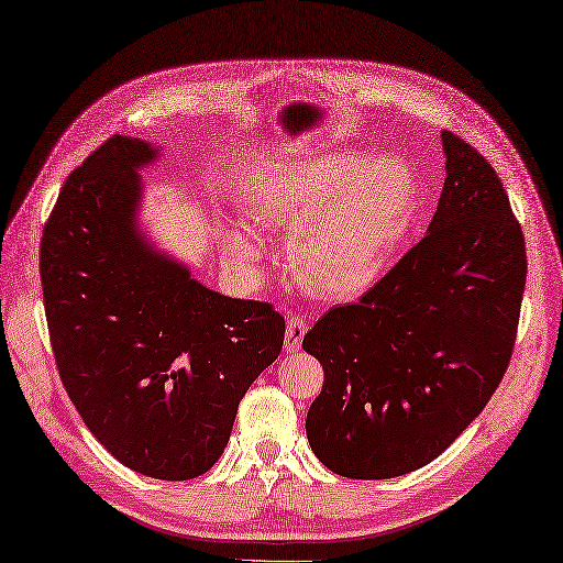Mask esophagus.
I'll return each mask as SVG.
<instances>
[{
    "instance_id": "esophagus-1",
    "label": "esophagus",
    "mask_w": 563,
    "mask_h": 563,
    "mask_svg": "<svg viewBox=\"0 0 563 563\" xmlns=\"http://www.w3.org/2000/svg\"><path fill=\"white\" fill-rule=\"evenodd\" d=\"M307 333V321L298 314H294L288 319L286 323V342H284V349L290 354V352H298V349L302 346V338Z\"/></svg>"
}]
</instances>
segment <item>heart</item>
Here are the masks:
<instances>
[{"label":"heart","instance_id":"b5f03b06","mask_svg":"<svg viewBox=\"0 0 563 563\" xmlns=\"http://www.w3.org/2000/svg\"><path fill=\"white\" fill-rule=\"evenodd\" d=\"M417 205L419 184L405 161L328 153L263 169L246 190L244 214L263 230L294 232L288 261L298 282L344 300L384 277ZM223 254L240 269H256L263 242L251 228L230 225Z\"/></svg>","mask_w":563,"mask_h":563}]
</instances>
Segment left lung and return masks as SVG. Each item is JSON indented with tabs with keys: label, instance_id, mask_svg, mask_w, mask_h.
<instances>
[{
	"label": "left lung",
	"instance_id": "left-lung-1",
	"mask_svg": "<svg viewBox=\"0 0 563 563\" xmlns=\"http://www.w3.org/2000/svg\"><path fill=\"white\" fill-rule=\"evenodd\" d=\"M448 179L419 244L302 340L323 365L307 440L328 471L389 479L440 456L508 371L527 244L498 174L442 132Z\"/></svg>",
	"mask_w": 563,
	"mask_h": 563
}]
</instances>
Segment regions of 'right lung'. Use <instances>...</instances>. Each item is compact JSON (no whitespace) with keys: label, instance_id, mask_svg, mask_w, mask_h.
I'll list each match as a JSON object with an SVG mask.
<instances>
[{"label":"right lung","instance_id":"right-lung-1","mask_svg":"<svg viewBox=\"0 0 563 563\" xmlns=\"http://www.w3.org/2000/svg\"><path fill=\"white\" fill-rule=\"evenodd\" d=\"M156 148L113 134L76 167L44 225L57 373L88 431L134 473L192 479L230 440L240 400L284 344V317L217 294L137 228Z\"/></svg>","mask_w":563,"mask_h":563}]
</instances>
